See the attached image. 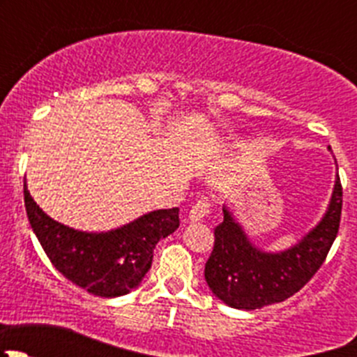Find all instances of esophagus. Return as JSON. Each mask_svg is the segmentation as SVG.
Segmentation results:
<instances>
[{"label":"esophagus","mask_w":357,"mask_h":357,"mask_svg":"<svg viewBox=\"0 0 357 357\" xmlns=\"http://www.w3.org/2000/svg\"><path fill=\"white\" fill-rule=\"evenodd\" d=\"M211 212V202L207 199H200L195 205L192 207L188 214L190 222H200L204 221V218H207V214Z\"/></svg>","instance_id":"1"}]
</instances>
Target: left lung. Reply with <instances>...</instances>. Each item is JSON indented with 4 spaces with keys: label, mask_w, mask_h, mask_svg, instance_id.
<instances>
[{
    "label": "left lung",
    "mask_w": 357,
    "mask_h": 357,
    "mask_svg": "<svg viewBox=\"0 0 357 357\" xmlns=\"http://www.w3.org/2000/svg\"><path fill=\"white\" fill-rule=\"evenodd\" d=\"M214 229V248L205 262V282L212 294L235 309H261L283 302L314 276L338 233L342 185L338 174L326 212L297 243L280 252H266L250 242L228 207Z\"/></svg>",
    "instance_id": "8db88e82"
}]
</instances>
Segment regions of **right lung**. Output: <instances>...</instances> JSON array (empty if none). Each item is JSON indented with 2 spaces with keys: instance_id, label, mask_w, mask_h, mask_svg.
<instances>
[{
  "instance_id": "1",
  "label": "right lung",
  "mask_w": 357,
  "mask_h": 357,
  "mask_svg": "<svg viewBox=\"0 0 357 357\" xmlns=\"http://www.w3.org/2000/svg\"><path fill=\"white\" fill-rule=\"evenodd\" d=\"M29 222L52 264L74 285L98 297H121L152 268L153 248L179 228V208H158L110 231H81L55 221L24 183Z\"/></svg>"
}]
</instances>
